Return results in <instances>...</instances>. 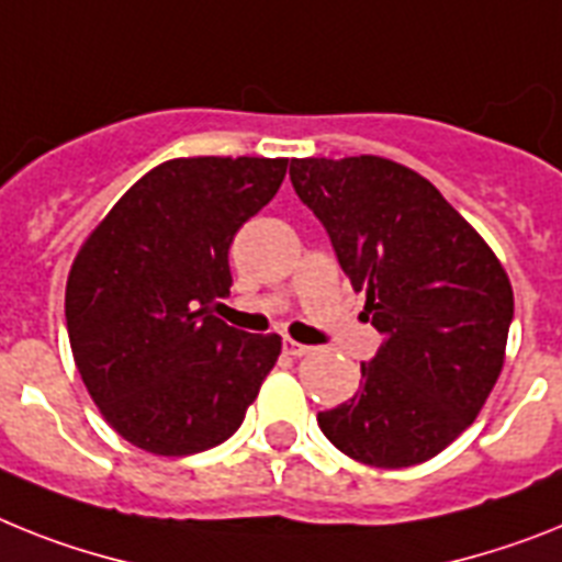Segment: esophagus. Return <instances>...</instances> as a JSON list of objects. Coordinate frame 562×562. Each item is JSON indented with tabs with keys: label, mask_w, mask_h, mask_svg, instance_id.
<instances>
[{
	"label": "esophagus",
	"mask_w": 562,
	"mask_h": 562,
	"mask_svg": "<svg viewBox=\"0 0 562 562\" xmlns=\"http://www.w3.org/2000/svg\"><path fill=\"white\" fill-rule=\"evenodd\" d=\"M282 348H285V353H291V357H308V353L314 351V348H311V346H303V342H294V339H285V342H282Z\"/></svg>",
	"instance_id": "esophagus-1"
}]
</instances>
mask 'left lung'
Segmentation results:
<instances>
[{"label": "left lung", "instance_id": "8db88e82", "mask_svg": "<svg viewBox=\"0 0 562 562\" xmlns=\"http://www.w3.org/2000/svg\"><path fill=\"white\" fill-rule=\"evenodd\" d=\"M366 317L383 334L348 403L319 412L357 463H426L474 423L506 360L514 294L477 231L417 171L383 157L291 162Z\"/></svg>", "mask_w": 562, "mask_h": 562}]
</instances>
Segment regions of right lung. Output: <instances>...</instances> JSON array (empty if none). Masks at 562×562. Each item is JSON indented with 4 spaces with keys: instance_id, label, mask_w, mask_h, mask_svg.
<instances>
[{
    "instance_id": "1",
    "label": "right lung",
    "mask_w": 562,
    "mask_h": 562,
    "mask_svg": "<svg viewBox=\"0 0 562 562\" xmlns=\"http://www.w3.org/2000/svg\"><path fill=\"white\" fill-rule=\"evenodd\" d=\"M289 159L182 157L150 168L79 248L65 319L82 383L136 449L186 457L243 426L280 334L214 317L234 234L280 191Z\"/></svg>"
}]
</instances>
